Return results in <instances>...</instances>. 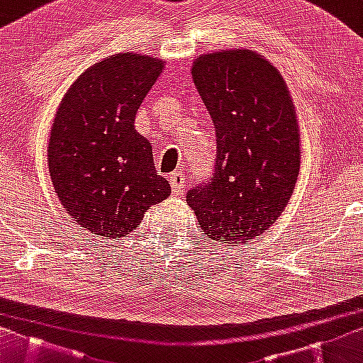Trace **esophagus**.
Wrapping results in <instances>:
<instances>
[{"label": "esophagus", "instance_id": "esophagus-1", "mask_svg": "<svg viewBox=\"0 0 363 363\" xmlns=\"http://www.w3.org/2000/svg\"><path fill=\"white\" fill-rule=\"evenodd\" d=\"M169 184H171L172 192H174L176 196H179V194L184 192V184H186V176L181 174V172H172V174L169 176Z\"/></svg>", "mask_w": 363, "mask_h": 363}]
</instances>
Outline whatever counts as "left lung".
<instances>
[{"label": "left lung", "instance_id": "8db88e82", "mask_svg": "<svg viewBox=\"0 0 363 363\" xmlns=\"http://www.w3.org/2000/svg\"><path fill=\"white\" fill-rule=\"evenodd\" d=\"M192 78L213 121L216 160L187 205L210 240L247 245L282 215L298 179L294 99L279 69L247 48L199 55Z\"/></svg>", "mask_w": 363, "mask_h": 363}]
</instances>
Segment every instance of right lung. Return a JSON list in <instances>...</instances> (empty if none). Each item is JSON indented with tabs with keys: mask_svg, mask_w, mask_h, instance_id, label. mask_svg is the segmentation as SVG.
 Wrapping results in <instances>:
<instances>
[{
	"mask_svg": "<svg viewBox=\"0 0 363 363\" xmlns=\"http://www.w3.org/2000/svg\"><path fill=\"white\" fill-rule=\"evenodd\" d=\"M164 62L116 53L69 86L48 138V172L58 200L81 228L102 238L133 231L151 205L171 196L135 117Z\"/></svg>",
	"mask_w": 363,
	"mask_h": 363,
	"instance_id": "add662e5",
	"label": "right lung"
}]
</instances>
